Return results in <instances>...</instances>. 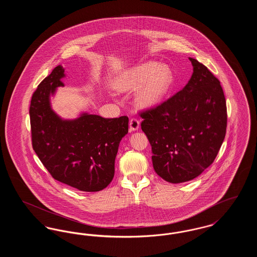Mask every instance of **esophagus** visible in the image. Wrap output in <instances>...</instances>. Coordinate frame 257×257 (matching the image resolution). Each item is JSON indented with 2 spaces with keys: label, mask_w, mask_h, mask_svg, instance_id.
Here are the masks:
<instances>
[{
  "label": "esophagus",
  "mask_w": 257,
  "mask_h": 257,
  "mask_svg": "<svg viewBox=\"0 0 257 257\" xmlns=\"http://www.w3.org/2000/svg\"><path fill=\"white\" fill-rule=\"evenodd\" d=\"M140 120L137 118H132L129 122V127H130V131H137L140 128Z\"/></svg>",
  "instance_id": "esophagus-1"
}]
</instances>
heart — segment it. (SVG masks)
Instances as JSON below:
<instances>
[{"label": "heart", "instance_id": "obj_1", "mask_svg": "<svg viewBox=\"0 0 257 257\" xmlns=\"http://www.w3.org/2000/svg\"><path fill=\"white\" fill-rule=\"evenodd\" d=\"M120 91H136L135 100L141 108L161 104L174 85V75L168 65L148 61L124 70L115 80Z\"/></svg>", "mask_w": 257, "mask_h": 257}]
</instances>
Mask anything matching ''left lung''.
<instances>
[{"instance_id":"1","label":"left lung","mask_w":257,"mask_h":257,"mask_svg":"<svg viewBox=\"0 0 257 257\" xmlns=\"http://www.w3.org/2000/svg\"><path fill=\"white\" fill-rule=\"evenodd\" d=\"M194 72L183 89L142 112L154 171L170 183L195 179L214 162L225 137L227 113L220 81L189 58Z\"/></svg>"}]
</instances>
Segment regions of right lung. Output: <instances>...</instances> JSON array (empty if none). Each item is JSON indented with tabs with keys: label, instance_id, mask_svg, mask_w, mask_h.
<instances>
[{
	"label": "right lung",
	"instance_id": "obj_1",
	"mask_svg": "<svg viewBox=\"0 0 257 257\" xmlns=\"http://www.w3.org/2000/svg\"><path fill=\"white\" fill-rule=\"evenodd\" d=\"M64 68L58 65L33 94L30 117L33 148L51 175L82 192H98L111 182L119 143L128 133L127 116L104 118L81 112L61 117L51 96L63 86Z\"/></svg>",
	"mask_w": 257,
	"mask_h": 257
}]
</instances>
